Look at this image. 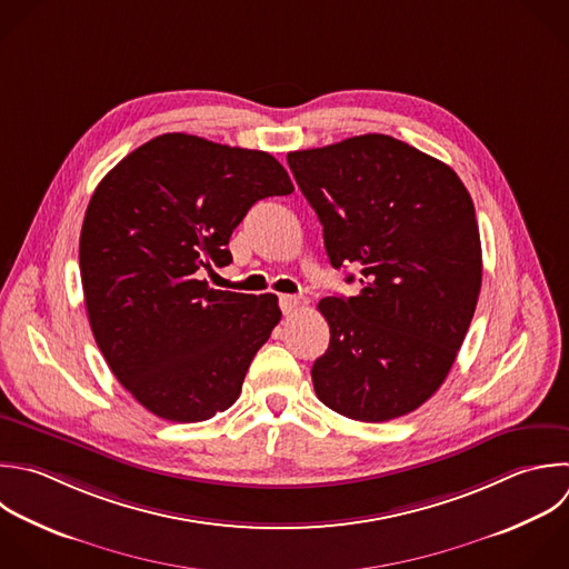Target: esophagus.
Wrapping results in <instances>:
<instances>
[{
	"mask_svg": "<svg viewBox=\"0 0 569 569\" xmlns=\"http://www.w3.org/2000/svg\"><path fill=\"white\" fill-rule=\"evenodd\" d=\"M298 307H300V298H298V296H289V293L280 296V309H282L284 316L293 313Z\"/></svg>",
	"mask_w": 569,
	"mask_h": 569,
	"instance_id": "obj_1",
	"label": "esophagus"
}]
</instances>
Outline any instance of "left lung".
<instances>
[{
  "instance_id": "8db88e82",
  "label": "left lung",
  "mask_w": 569,
  "mask_h": 569,
  "mask_svg": "<svg viewBox=\"0 0 569 569\" xmlns=\"http://www.w3.org/2000/svg\"><path fill=\"white\" fill-rule=\"evenodd\" d=\"M287 162L329 262L360 267L362 284L318 302L331 338L313 362V389L353 420L405 416L442 385L473 318L482 278L473 202L451 167L391 136L293 151Z\"/></svg>"
}]
</instances>
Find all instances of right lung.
Returning a JSON list of instances; mask_svg holds the SVG:
<instances>
[{"instance_id":"add662e5","label":"right lung","mask_w":569,"mask_h":569,"mask_svg":"<svg viewBox=\"0 0 569 569\" xmlns=\"http://www.w3.org/2000/svg\"><path fill=\"white\" fill-rule=\"evenodd\" d=\"M264 151L164 133L98 184L80 236V273L96 342L122 387L173 422L229 409L280 322L273 293L211 289L233 229L262 198L289 196Z\"/></svg>"}]
</instances>
